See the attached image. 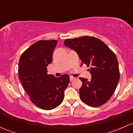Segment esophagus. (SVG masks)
I'll list each match as a JSON object with an SVG mask.
<instances>
[{
  "mask_svg": "<svg viewBox=\"0 0 133 133\" xmlns=\"http://www.w3.org/2000/svg\"><path fill=\"white\" fill-rule=\"evenodd\" d=\"M75 79H76L75 77H72V76H71V77H70V81H74Z\"/></svg>",
  "mask_w": 133,
  "mask_h": 133,
  "instance_id": "obj_1",
  "label": "esophagus"
}]
</instances>
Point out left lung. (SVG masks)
<instances>
[{
  "instance_id": "obj_1",
  "label": "left lung",
  "mask_w": 133,
  "mask_h": 133,
  "mask_svg": "<svg viewBox=\"0 0 133 133\" xmlns=\"http://www.w3.org/2000/svg\"><path fill=\"white\" fill-rule=\"evenodd\" d=\"M64 44L77 52L82 63L91 66V80L79 78L82 82L79 90L81 99L92 107L106 103L113 94L119 80L116 55L103 41L94 37L68 39Z\"/></svg>"
}]
</instances>
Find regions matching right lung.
<instances>
[{"mask_svg": "<svg viewBox=\"0 0 133 133\" xmlns=\"http://www.w3.org/2000/svg\"><path fill=\"white\" fill-rule=\"evenodd\" d=\"M57 44V40L38 41L24 52L19 62L20 80L30 101L45 110L61 104L70 81L66 74L59 77L47 74V67L52 62Z\"/></svg>", "mask_w": 133, "mask_h": 133, "instance_id": "right-lung-1", "label": "right lung"}]
</instances>
